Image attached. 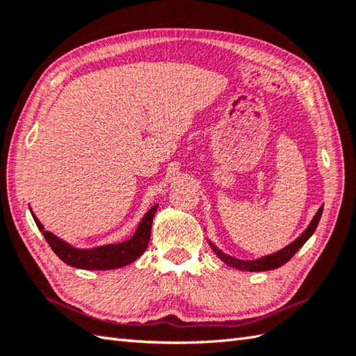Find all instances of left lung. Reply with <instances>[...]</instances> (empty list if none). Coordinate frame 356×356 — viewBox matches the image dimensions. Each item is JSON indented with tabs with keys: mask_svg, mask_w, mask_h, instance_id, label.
<instances>
[{
	"mask_svg": "<svg viewBox=\"0 0 356 356\" xmlns=\"http://www.w3.org/2000/svg\"><path fill=\"white\" fill-rule=\"evenodd\" d=\"M321 214H323V207L319 208L318 213L315 214V218L312 219L310 225L305 228V232L299 236V238L291 242L290 245H287L285 248H282L281 252L273 253V254H268V256H264L261 259H256V261H241V259H236L233 256H228L225 253H222L219 248H216L211 242H208L213 248V252L218 254V257H220L222 261H224L227 266L233 267V268H238V270H243V271H267V270H273L284 266V264H287L291 257L295 256V253L298 252L299 248H301L310 236L315 233V229L318 227V222L321 219Z\"/></svg>",
	"mask_w": 356,
	"mask_h": 356,
	"instance_id": "8db88e82",
	"label": "left lung"
}]
</instances>
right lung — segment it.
Instances as JSON below:
<instances>
[{"label": "right lung", "mask_w": 356, "mask_h": 356, "mask_svg": "<svg viewBox=\"0 0 356 356\" xmlns=\"http://www.w3.org/2000/svg\"><path fill=\"white\" fill-rule=\"evenodd\" d=\"M156 211L157 205L152 207L151 210L143 216L142 222L138 224L136 233L131 239L122 243H111V245H103L90 250L71 247L67 242L61 241L51 232H46L44 227L41 225V222L37 218H35L33 213L32 216L35 224H37L40 232L43 233L44 239L54 250V253L57 254L63 262H66L67 266L83 270H113L128 266V264L134 262L138 256H142V253L149 243L152 218H154Z\"/></svg>", "instance_id": "right-lung-1"}]
</instances>
